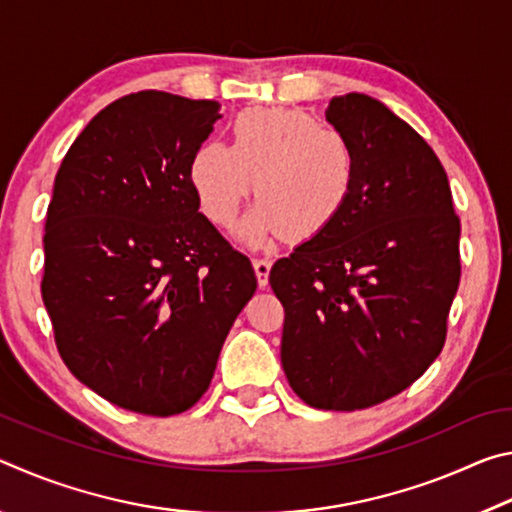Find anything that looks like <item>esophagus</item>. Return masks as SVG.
Segmentation results:
<instances>
[{"instance_id": "1", "label": "esophagus", "mask_w": 512, "mask_h": 512, "mask_svg": "<svg viewBox=\"0 0 512 512\" xmlns=\"http://www.w3.org/2000/svg\"><path fill=\"white\" fill-rule=\"evenodd\" d=\"M271 264H273V259L268 257V255H262V257H255V259H253V268H255V275H257L259 287H266L268 273H271Z\"/></svg>"}]
</instances>
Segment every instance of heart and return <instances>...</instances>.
I'll list each match as a JSON object with an SVG mask.
<instances>
[{
	"mask_svg": "<svg viewBox=\"0 0 512 512\" xmlns=\"http://www.w3.org/2000/svg\"><path fill=\"white\" fill-rule=\"evenodd\" d=\"M357 173L348 135L291 108L244 110L232 124V146L207 142L189 167L203 212L221 225L253 183L257 203L237 225L250 246L277 232L296 244L318 237L345 210Z\"/></svg>",
	"mask_w": 512,
	"mask_h": 512,
	"instance_id": "b5f03b06",
	"label": "heart"
}]
</instances>
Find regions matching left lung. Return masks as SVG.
Wrapping results in <instances>:
<instances>
[{
    "mask_svg": "<svg viewBox=\"0 0 512 512\" xmlns=\"http://www.w3.org/2000/svg\"><path fill=\"white\" fill-rule=\"evenodd\" d=\"M357 151V185L318 237L277 259L282 368L302 402L357 411L422 377L447 336L461 280V221L431 146L368 94L329 101Z\"/></svg>",
    "mask_w": 512,
    "mask_h": 512,
    "instance_id": "8db88e82",
    "label": "left lung"
}]
</instances>
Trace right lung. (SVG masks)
Masks as SVG:
<instances>
[{"mask_svg": "<svg viewBox=\"0 0 512 512\" xmlns=\"http://www.w3.org/2000/svg\"><path fill=\"white\" fill-rule=\"evenodd\" d=\"M219 108L128 94L83 128L56 173L42 300L69 372L121 409H192L257 289L250 259L198 212L189 176Z\"/></svg>", "mask_w": 512, "mask_h": 512, "instance_id": "1", "label": "right lung"}]
</instances>
